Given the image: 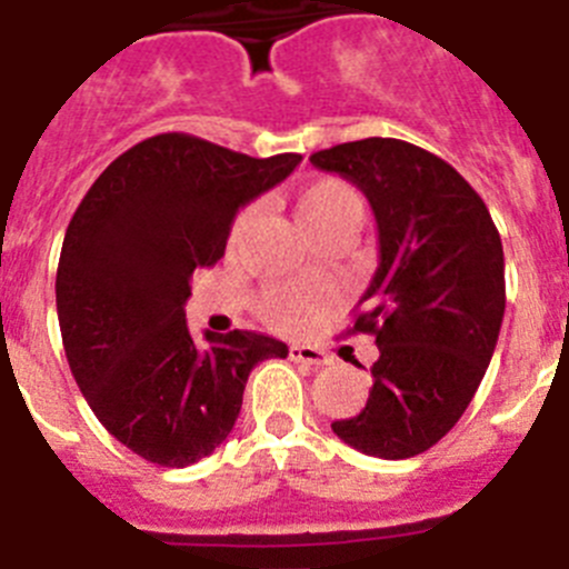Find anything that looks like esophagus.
<instances>
[{"label": "esophagus", "instance_id": "34e87169", "mask_svg": "<svg viewBox=\"0 0 569 569\" xmlns=\"http://www.w3.org/2000/svg\"><path fill=\"white\" fill-rule=\"evenodd\" d=\"M290 359L299 361V365H313V367L330 365V361H333L325 350H319V347L313 345H293L290 347Z\"/></svg>", "mask_w": 569, "mask_h": 569}]
</instances>
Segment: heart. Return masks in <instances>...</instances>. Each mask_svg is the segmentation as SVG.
Returning a JSON list of instances; mask_svg holds the SVG:
<instances>
[{"label":"heart","mask_w":569,"mask_h":569,"mask_svg":"<svg viewBox=\"0 0 569 569\" xmlns=\"http://www.w3.org/2000/svg\"><path fill=\"white\" fill-rule=\"evenodd\" d=\"M256 208L239 210L230 241L239 239L253 222ZM296 216L310 236H325L333 230H356L365 219V196L356 184L341 176H316L296 193ZM330 293L310 284H273L261 296V313L281 330H305L325 316Z\"/></svg>","instance_id":"obj_1"}]
</instances>
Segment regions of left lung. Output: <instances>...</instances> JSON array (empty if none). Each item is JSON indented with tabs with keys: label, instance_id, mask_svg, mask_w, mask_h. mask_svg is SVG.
<instances>
[{
	"label": "left lung",
	"instance_id": "obj_1",
	"mask_svg": "<svg viewBox=\"0 0 569 569\" xmlns=\"http://www.w3.org/2000/svg\"><path fill=\"white\" fill-rule=\"evenodd\" d=\"M310 162L367 196L379 268L350 333H370L373 387L333 433L379 459H410L453 430L479 390L505 319V250L465 176L401 139H359Z\"/></svg>",
	"mask_w": 569,
	"mask_h": 569
}]
</instances>
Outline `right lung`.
<instances>
[{
    "instance_id": "1",
    "label": "right lung",
    "mask_w": 569,
    "mask_h": 569,
    "mask_svg": "<svg viewBox=\"0 0 569 569\" xmlns=\"http://www.w3.org/2000/svg\"><path fill=\"white\" fill-rule=\"evenodd\" d=\"M299 162L159 133L113 159L70 219L57 270L64 356L90 410L136 456L162 467L210 456L233 430L250 370L288 356L256 330L196 345L184 301L193 270L224 256L236 210Z\"/></svg>"
}]
</instances>
